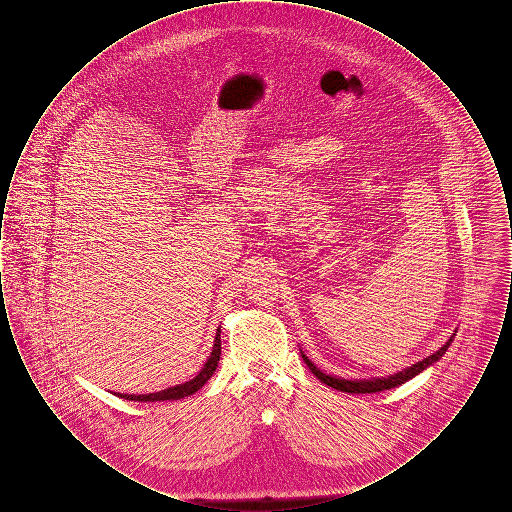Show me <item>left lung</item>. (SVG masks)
I'll return each instance as SVG.
<instances>
[{"instance_id": "1", "label": "left lung", "mask_w": 512, "mask_h": 512, "mask_svg": "<svg viewBox=\"0 0 512 512\" xmlns=\"http://www.w3.org/2000/svg\"><path fill=\"white\" fill-rule=\"evenodd\" d=\"M451 341H453V336H451V340L447 341L443 347H439L436 353H432L430 357L418 361L416 365L409 366V368H405V370H401V372H397V374H391L388 378H372V380H345V378H336V376L324 374V372L318 370L317 366L313 365L303 353H301V355H303L305 365L311 368V372L317 376L322 384H326V386H330V388H334V390L347 391V393H376V391L397 388V386L405 384L407 380L414 378L416 374H420L422 370H426L428 366L434 365L436 361H439V359L445 355V351H447V347L451 345Z\"/></svg>"}]
</instances>
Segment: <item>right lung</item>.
I'll list each match as a JSON object with an SVG mask.
<instances>
[{"mask_svg":"<svg viewBox=\"0 0 512 512\" xmlns=\"http://www.w3.org/2000/svg\"><path fill=\"white\" fill-rule=\"evenodd\" d=\"M220 359V328L217 330V336H215V345H213V351L207 359V363L203 365V368L199 370V374L195 376L194 380L186 382V384H178V386H172L167 390L155 391V393H146V395H128V393H117L122 399H128V401H174V399H182V397H188L195 391L199 390L203 384H207V380L213 376V372L217 370Z\"/></svg>","mask_w":512,"mask_h":512,"instance_id":"right-lung-1","label":"right lung"}]
</instances>
